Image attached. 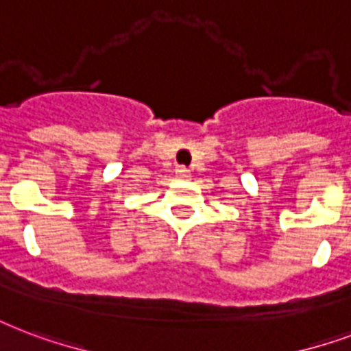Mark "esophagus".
I'll list each match as a JSON object with an SVG mask.
<instances>
[{
  "mask_svg": "<svg viewBox=\"0 0 351 351\" xmlns=\"http://www.w3.org/2000/svg\"><path fill=\"white\" fill-rule=\"evenodd\" d=\"M176 175L180 176V178H186V176H189V171L186 167H176Z\"/></svg>",
  "mask_w": 351,
  "mask_h": 351,
  "instance_id": "34e87169",
  "label": "esophagus"
}]
</instances>
